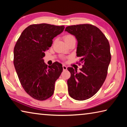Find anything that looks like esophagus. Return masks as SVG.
<instances>
[{
	"label": "esophagus",
	"instance_id": "34e87169",
	"mask_svg": "<svg viewBox=\"0 0 127 127\" xmlns=\"http://www.w3.org/2000/svg\"><path fill=\"white\" fill-rule=\"evenodd\" d=\"M63 70H66L67 69V67H66V66L63 65Z\"/></svg>",
	"mask_w": 127,
	"mask_h": 127
}]
</instances>
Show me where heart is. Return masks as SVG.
<instances>
[{
    "label": "heart",
    "instance_id": "obj_1",
    "mask_svg": "<svg viewBox=\"0 0 127 127\" xmlns=\"http://www.w3.org/2000/svg\"><path fill=\"white\" fill-rule=\"evenodd\" d=\"M73 39H75V37L72 35L68 34V35H66L65 36H64V40L65 41V42H68V41H69Z\"/></svg>",
    "mask_w": 127,
    "mask_h": 127
}]
</instances>
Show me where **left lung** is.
Wrapping results in <instances>:
<instances>
[{
	"mask_svg": "<svg viewBox=\"0 0 127 127\" xmlns=\"http://www.w3.org/2000/svg\"><path fill=\"white\" fill-rule=\"evenodd\" d=\"M65 31L76 36L77 56L83 63L79 72L68 68L70 73L68 94L76 100L89 99L97 93L106 78L111 61L109 42L101 31L91 24L69 26Z\"/></svg>",
	"mask_w": 127,
	"mask_h": 127,
	"instance_id": "8db88e82",
	"label": "left lung"
}]
</instances>
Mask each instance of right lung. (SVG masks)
I'll use <instances>...</instances> for the list:
<instances>
[{
    "mask_svg": "<svg viewBox=\"0 0 127 127\" xmlns=\"http://www.w3.org/2000/svg\"><path fill=\"white\" fill-rule=\"evenodd\" d=\"M64 29V26L47 23L30 25L15 45L13 63L19 80L27 94L36 100H45L53 95L55 81L63 71L62 64L56 62L48 66L42 58L53 38Z\"/></svg>",
    "mask_w": 127,
    "mask_h": 127,
    "instance_id": "add662e5",
    "label": "right lung"
}]
</instances>
